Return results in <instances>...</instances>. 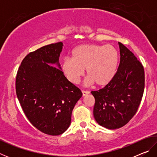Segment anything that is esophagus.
Segmentation results:
<instances>
[{
  "instance_id": "esophagus-1",
  "label": "esophagus",
  "mask_w": 157,
  "mask_h": 157,
  "mask_svg": "<svg viewBox=\"0 0 157 157\" xmlns=\"http://www.w3.org/2000/svg\"><path fill=\"white\" fill-rule=\"evenodd\" d=\"M82 95H83V96H86V95L90 94L89 91H82Z\"/></svg>"
}]
</instances>
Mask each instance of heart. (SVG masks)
<instances>
[{
    "instance_id": "1",
    "label": "heart",
    "mask_w": 157,
    "mask_h": 157,
    "mask_svg": "<svg viewBox=\"0 0 157 157\" xmlns=\"http://www.w3.org/2000/svg\"><path fill=\"white\" fill-rule=\"evenodd\" d=\"M72 58L66 57L62 63V71L69 80L78 83L86 68L89 77L86 83L104 86L112 80L116 72L118 53L111 45L100 46L83 44L73 50Z\"/></svg>"
}]
</instances>
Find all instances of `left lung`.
I'll use <instances>...</instances> for the list:
<instances>
[{
  "mask_svg": "<svg viewBox=\"0 0 157 157\" xmlns=\"http://www.w3.org/2000/svg\"><path fill=\"white\" fill-rule=\"evenodd\" d=\"M121 60L109 83L98 91L95 98L94 116L97 123L109 129L121 128L135 115L145 87L144 68L134 55L118 42Z\"/></svg>",
  "mask_w": 157,
  "mask_h": 157,
  "instance_id": "obj_1",
  "label": "left lung"
}]
</instances>
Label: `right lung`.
Listing matches in <instances>:
<instances>
[{
	"label": "right lung",
	"mask_w": 157,
	"mask_h": 157,
	"mask_svg": "<svg viewBox=\"0 0 157 157\" xmlns=\"http://www.w3.org/2000/svg\"><path fill=\"white\" fill-rule=\"evenodd\" d=\"M63 46L59 42L29 53L16 79L17 95L26 117L37 129L52 136L68 128L73 108L82 96L62 71Z\"/></svg>",
	"instance_id": "obj_1"
}]
</instances>
